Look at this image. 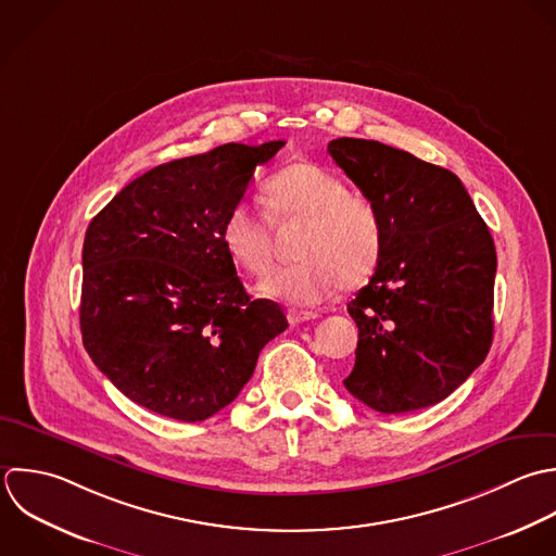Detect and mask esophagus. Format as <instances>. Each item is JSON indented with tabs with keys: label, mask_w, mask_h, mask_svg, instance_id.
Wrapping results in <instances>:
<instances>
[{
	"label": "esophagus",
	"mask_w": 556,
	"mask_h": 556,
	"mask_svg": "<svg viewBox=\"0 0 556 556\" xmlns=\"http://www.w3.org/2000/svg\"><path fill=\"white\" fill-rule=\"evenodd\" d=\"M316 314L314 312H303V309H288V320L290 325H301V323H307V320H314Z\"/></svg>",
	"instance_id": "esophagus-1"
}]
</instances>
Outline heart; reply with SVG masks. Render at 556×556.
I'll return each instance as SVG.
<instances>
[{
  "label": "heart",
  "instance_id": "obj_1",
  "mask_svg": "<svg viewBox=\"0 0 556 556\" xmlns=\"http://www.w3.org/2000/svg\"><path fill=\"white\" fill-rule=\"evenodd\" d=\"M266 212L236 203L223 218L220 240L229 260L249 275L273 262V223H303L294 266L266 275L257 290L290 305H316L340 286L364 283L386 249L383 216L372 199L349 192L346 181L314 162H294L264 184Z\"/></svg>",
  "mask_w": 556,
  "mask_h": 556
}]
</instances>
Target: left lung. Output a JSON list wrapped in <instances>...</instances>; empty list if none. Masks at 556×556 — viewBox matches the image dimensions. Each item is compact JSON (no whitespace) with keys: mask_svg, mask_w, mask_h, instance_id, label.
I'll use <instances>...</instances> for the list:
<instances>
[{"mask_svg":"<svg viewBox=\"0 0 556 556\" xmlns=\"http://www.w3.org/2000/svg\"><path fill=\"white\" fill-rule=\"evenodd\" d=\"M327 151L386 225L381 262L346 307L359 342L344 386L381 414L431 407L490 353L494 238L455 173L377 140Z\"/></svg>","mask_w":556,"mask_h":556,"instance_id":"1","label":"left lung"}]
</instances>
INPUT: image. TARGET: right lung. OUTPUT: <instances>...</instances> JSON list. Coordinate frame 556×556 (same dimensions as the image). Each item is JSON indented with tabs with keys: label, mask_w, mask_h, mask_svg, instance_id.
Listing matches in <instances>:
<instances>
[{
	"label": "right lung",
	"mask_w": 556,
	"mask_h": 556,
	"mask_svg": "<svg viewBox=\"0 0 556 556\" xmlns=\"http://www.w3.org/2000/svg\"><path fill=\"white\" fill-rule=\"evenodd\" d=\"M283 144L227 142L160 164L90 220L81 340L136 405L201 422L240 394L262 349L286 331L281 307L247 294L220 240L255 166Z\"/></svg>",
	"instance_id": "add662e5"
}]
</instances>
